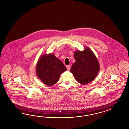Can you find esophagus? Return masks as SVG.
<instances>
[{
    "mask_svg": "<svg viewBox=\"0 0 129 129\" xmlns=\"http://www.w3.org/2000/svg\"><path fill=\"white\" fill-rule=\"evenodd\" d=\"M67 69L68 70H70V65H67L66 66Z\"/></svg>",
    "mask_w": 129,
    "mask_h": 129,
    "instance_id": "obj_1",
    "label": "esophagus"
}]
</instances>
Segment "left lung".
<instances>
[{
  "mask_svg": "<svg viewBox=\"0 0 129 129\" xmlns=\"http://www.w3.org/2000/svg\"><path fill=\"white\" fill-rule=\"evenodd\" d=\"M76 62L73 63L70 72L76 80L83 85L94 80L100 70V64L92 51L88 47H85L83 51L75 52Z\"/></svg>",
  "mask_w": 129,
  "mask_h": 129,
  "instance_id": "left-lung-1",
  "label": "left lung"
}]
</instances>
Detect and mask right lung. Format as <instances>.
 Listing matches in <instances>:
<instances>
[{"instance_id": "1", "label": "right lung", "mask_w": 129, "mask_h": 129, "mask_svg": "<svg viewBox=\"0 0 129 129\" xmlns=\"http://www.w3.org/2000/svg\"><path fill=\"white\" fill-rule=\"evenodd\" d=\"M66 70L62 61L52 53L41 55L36 66L37 77L47 86L56 84L60 74Z\"/></svg>"}]
</instances>
